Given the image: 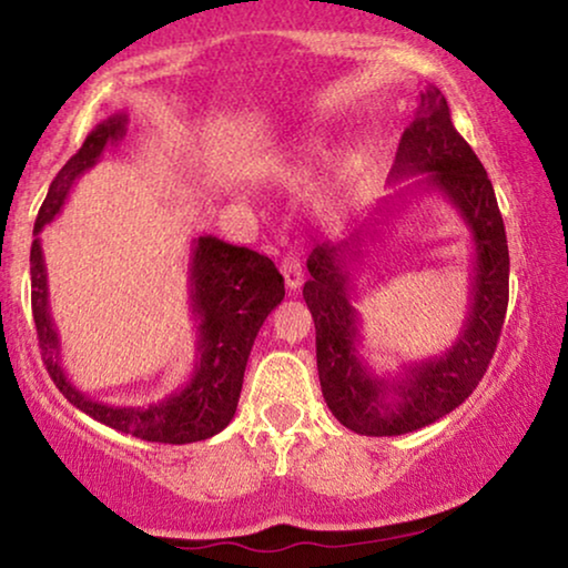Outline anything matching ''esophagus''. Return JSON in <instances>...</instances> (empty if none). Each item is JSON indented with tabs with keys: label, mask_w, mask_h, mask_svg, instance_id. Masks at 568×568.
Wrapping results in <instances>:
<instances>
[{
	"label": "esophagus",
	"mask_w": 568,
	"mask_h": 568,
	"mask_svg": "<svg viewBox=\"0 0 568 568\" xmlns=\"http://www.w3.org/2000/svg\"><path fill=\"white\" fill-rule=\"evenodd\" d=\"M282 276H284L286 290H290V292H297L300 286H302V282H305V268H302V261L294 253L284 255Z\"/></svg>",
	"instance_id": "1"
}]
</instances>
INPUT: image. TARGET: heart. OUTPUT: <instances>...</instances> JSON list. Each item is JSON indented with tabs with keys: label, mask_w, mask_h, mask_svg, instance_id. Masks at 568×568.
Returning <instances> with one entry per match:
<instances>
[{
	"label": "heart",
	"mask_w": 568,
	"mask_h": 568,
	"mask_svg": "<svg viewBox=\"0 0 568 568\" xmlns=\"http://www.w3.org/2000/svg\"><path fill=\"white\" fill-rule=\"evenodd\" d=\"M369 170V154L364 146L352 144L346 150H341L333 160L328 181L323 185L321 201L328 209H341L356 196V191L362 189L364 178Z\"/></svg>",
	"instance_id": "b5f03b06"
}]
</instances>
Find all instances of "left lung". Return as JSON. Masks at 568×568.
<instances>
[{
	"label": "left lung",
	"instance_id": "8db88e82",
	"mask_svg": "<svg viewBox=\"0 0 568 568\" xmlns=\"http://www.w3.org/2000/svg\"><path fill=\"white\" fill-rule=\"evenodd\" d=\"M418 174L417 179L415 175ZM416 182L400 186L403 180ZM390 183L398 185L372 220L341 243L317 245L302 290L315 321L317 375L331 414L364 437H398L424 429L455 410L488 369L509 302V247L494 185L470 144L457 134L439 88L422 90L416 119L403 131ZM439 192L456 206L474 243L469 313L456 344L439 357L377 376L361 356L353 263L382 234L410 195Z\"/></svg>",
	"mask_w": 568,
	"mask_h": 568
}]
</instances>
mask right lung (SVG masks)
<instances>
[{
	"mask_svg": "<svg viewBox=\"0 0 568 568\" xmlns=\"http://www.w3.org/2000/svg\"><path fill=\"white\" fill-rule=\"evenodd\" d=\"M126 134V113L108 115L90 131L80 152L59 170L38 212L30 245V300L43 364L61 395L115 432L144 442L189 445L220 434L237 410L247 356L261 325L284 300V278L266 255L230 245L214 235L191 243L189 310L196 321V354L185 383L162 400L144 406H113L84 395L61 367V341L49 305V276L41 247V230L53 222L77 178L103 158Z\"/></svg>",
	"mask_w": 568,
	"mask_h": 568,
	"instance_id": "obj_1",
	"label": "right lung"
}]
</instances>
